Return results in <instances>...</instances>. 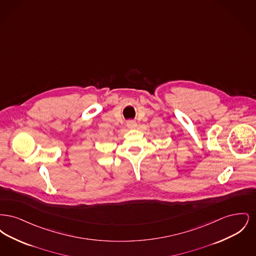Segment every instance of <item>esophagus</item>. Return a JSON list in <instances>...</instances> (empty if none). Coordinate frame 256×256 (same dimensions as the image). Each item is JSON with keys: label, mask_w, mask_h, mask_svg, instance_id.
Instances as JSON below:
<instances>
[{"label": "esophagus", "mask_w": 256, "mask_h": 256, "mask_svg": "<svg viewBox=\"0 0 256 256\" xmlns=\"http://www.w3.org/2000/svg\"><path fill=\"white\" fill-rule=\"evenodd\" d=\"M126 124H128V128H136V126H137L136 122H135V121H132H132H128Z\"/></svg>", "instance_id": "obj_1"}]
</instances>
